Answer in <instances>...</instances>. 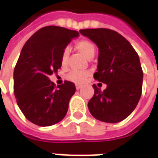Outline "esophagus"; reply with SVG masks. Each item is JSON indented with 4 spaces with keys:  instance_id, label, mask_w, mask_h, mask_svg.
Instances as JSON below:
<instances>
[{
    "instance_id": "esophagus-1",
    "label": "esophagus",
    "mask_w": 158,
    "mask_h": 158,
    "mask_svg": "<svg viewBox=\"0 0 158 158\" xmlns=\"http://www.w3.org/2000/svg\"><path fill=\"white\" fill-rule=\"evenodd\" d=\"M81 88H82V85H79V84L76 85V89H77V90H79V89H81Z\"/></svg>"
}]
</instances>
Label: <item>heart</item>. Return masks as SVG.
Segmentation results:
<instances>
[{"instance_id":"heart-1","label":"heart","mask_w":158,"mask_h":158,"mask_svg":"<svg viewBox=\"0 0 158 158\" xmlns=\"http://www.w3.org/2000/svg\"><path fill=\"white\" fill-rule=\"evenodd\" d=\"M74 47L79 52H81L84 56L88 60L92 59L95 54V47H94V45L90 40H79L78 42L75 43ZM68 58H69V49L68 48H64V50L62 51V53H61V65H66ZM89 76H90V73H87V72L72 71L67 75V79H69L70 81L74 82V83L83 84L87 80Z\"/></svg>"}]
</instances>
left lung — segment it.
<instances>
[{"instance_id": "1", "label": "left lung", "mask_w": 158, "mask_h": 158, "mask_svg": "<svg viewBox=\"0 0 158 158\" xmlns=\"http://www.w3.org/2000/svg\"><path fill=\"white\" fill-rule=\"evenodd\" d=\"M98 48L94 79L106 84L104 91L94 84V95L88 102L91 114L99 121L118 123L126 118L142 94L143 70L139 57L126 39L107 28L79 30Z\"/></svg>"}]
</instances>
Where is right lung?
Returning <instances> with one entry per match:
<instances>
[{
  "mask_svg": "<svg viewBox=\"0 0 158 158\" xmlns=\"http://www.w3.org/2000/svg\"><path fill=\"white\" fill-rule=\"evenodd\" d=\"M79 34L61 27H44L21 49L14 71V93L20 110L33 124L50 126L66 115L75 85L65 80L56 87L49 76L57 73L62 51Z\"/></svg>",
  "mask_w": 158,
  "mask_h": 158,
  "instance_id": "1",
  "label": "right lung"
}]
</instances>
